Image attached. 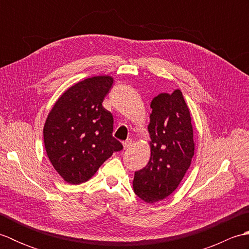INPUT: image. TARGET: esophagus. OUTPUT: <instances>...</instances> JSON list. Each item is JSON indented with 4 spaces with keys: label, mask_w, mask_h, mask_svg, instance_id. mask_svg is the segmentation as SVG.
<instances>
[{
    "label": "esophagus",
    "mask_w": 249,
    "mask_h": 249,
    "mask_svg": "<svg viewBox=\"0 0 249 249\" xmlns=\"http://www.w3.org/2000/svg\"><path fill=\"white\" fill-rule=\"evenodd\" d=\"M131 142H133V140H131V139H126L125 141H123L124 149H127V147H129L130 144H131Z\"/></svg>",
    "instance_id": "obj_1"
}]
</instances>
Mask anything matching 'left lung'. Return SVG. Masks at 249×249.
Here are the masks:
<instances>
[{"instance_id":"1","label":"left lung","mask_w":249,"mask_h":249,"mask_svg":"<svg viewBox=\"0 0 249 249\" xmlns=\"http://www.w3.org/2000/svg\"><path fill=\"white\" fill-rule=\"evenodd\" d=\"M151 108L150 161L135 172L133 186L141 200L155 203L181 183L192 162L195 143L190 112L179 89L158 94Z\"/></svg>"}]
</instances>
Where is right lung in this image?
Wrapping results in <instances>:
<instances>
[{
    "label": "right lung",
    "instance_id": "add662e5",
    "mask_svg": "<svg viewBox=\"0 0 249 249\" xmlns=\"http://www.w3.org/2000/svg\"><path fill=\"white\" fill-rule=\"evenodd\" d=\"M112 83L110 76L76 83L61 95L46 120L47 155L67 183L87 182L114 152L123 149L112 136L113 116L102 105Z\"/></svg>",
    "mask_w": 249,
    "mask_h": 249
}]
</instances>
